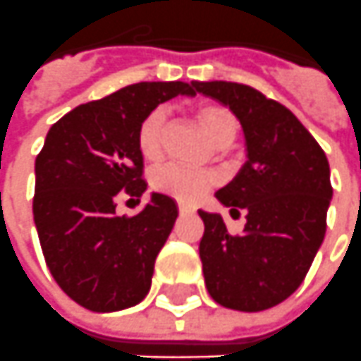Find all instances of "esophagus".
Wrapping results in <instances>:
<instances>
[{
    "instance_id": "obj_1",
    "label": "esophagus",
    "mask_w": 361,
    "mask_h": 361,
    "mask_svg": "<svg viewBox=\"0 0 361 361\" xmlns=\"http://www.w3.org/2000/svg\"><path fill=\"white\" fill-rule=\"evenodd\" d=\"M178 212H180V214H192V212H195V208H190V206L180 204V206H178Z\"/></svg>"
}]
</instances>
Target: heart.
I'll return each mask as SVG.
<instances>
[{"instance_id":"heart-1","label":"heart","mask_w":361,"mask_h":361,"mask_svg":"<svg viewBox=\"0 0 361 361\" xmlns=\"http://www.w3.org/2000/svg\"><path fill=\"white\" fill-rule=\"evenodd\" d=\"M195 114L218 147L226 149L238 137L240 123L232 109L206 102L196 106ZM166 128H169V111L165 108L153 109L139 128V151L151 163L159 161L165 153ZM151 185L157 192L171 196L180 204H196L216 185V176L208 171L173 163L157 169L151 175Z\"/></svg>"}]
</instances>
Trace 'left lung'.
I'll use <instances>...</instances> for the list:
<instances>
[{"instance_id":"8db88e82","label":"left lung","mask_w":361,"mask_h":361,"mask_svg":"<svg viewBox=\"0 0 361 361\" xmlns=\"http://www.w3.org/2000/svg\"><path fill=\"white\" fill-rule=\"evenodd\" d=\"M195 88L232 109L247 151L242 171L216 192L230 214L245 212L243 232L230 235L220 214L198 212L206 289L226 309H271L299 289L322 245L332 200L328 159L290 109L252 86L214 80Z\"/></svg>"}]
</instances>
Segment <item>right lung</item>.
<instances>
[{
    "label": "right lung",
    "instance_id": "right-lung-1",
    "mask_svg": "<svg viewBox=\"0 0 361 361\" xmlns=\"http://www.w3.org/2000/svg\"><path fill=\"white\" fill-rule=\"evenodd\" d=\"M195 96V82H139L82 104L47 133L35 161L33 218L52 277L92 312L135 307L151 289L155 259L178 208L166 195L133 216H118L119 196L147 190L137 135L163 102Z\"/></svg>",
    "mask_w": 361,
    "mask_h": 361
}]
</instances>
